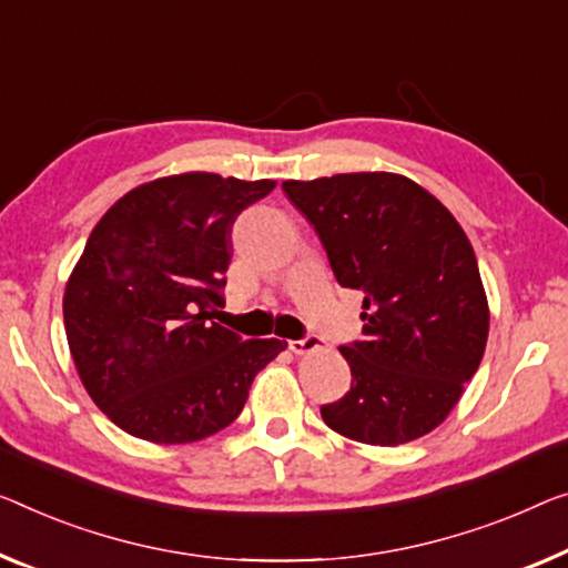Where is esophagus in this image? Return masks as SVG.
I'll list each match as a JSON object with an SVG mask.
<instances>
[{"label": "esophagus", "instance_id": "1", "mask_svg": "<svg viewBox=\"0 0 568 568\" xmlns=\"http://www.w3.org/2000/svg\"><path fill=\"white\" fill-rule=\"evenodd\" d=\"M321 338L318 336H306V338H291V342H287V349H291L293 354H311V352H316V349H321Z\"/></svg>", "mask_w": 568, "mask_h": 568}]
</instances>
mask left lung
I'll return each instance as SVG.
<instances>
[{"mask_svg": "<svg viewBox=\"0 0 568 568\" xmlns=\"http://www.w3.org/2000/svg\"><path fill=\"white\" fill-rule=\"evenodd\" d=\"M283 189L318 232L338 285L365 293L362 342L338 349L352 390L321 418L369 446L430 434L487 346L489 303L469 236L400 173H338Z\"/></svg>", "mask_w": 568, "mask_h": 568, "instance_id": "1", "label": "left lung"}]
</instances>
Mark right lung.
<instances>
[{
	"label": "right lung",
	"mask_w": 568,
	"mask_h": 568,
	"mask_svg": "<svg viewBox=\"0 0 568 568\" xmlns=\"http://www.w3.org/2000/svg\"><path fill=\"white\" fill-rule=\"evenodd\" d=\"M275 189L219 173L155 178L109 206L63 293L75 372L126 434L193 444L230 426L281 338H244L214 324L224 306L234 219Z\"/></svg>",
	"instance_id": "right-lung-1"
}]
</instances>
